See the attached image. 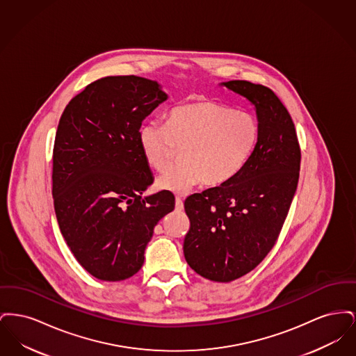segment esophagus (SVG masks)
Masks as SVG:
<instances>
[{
    "mask_svg": "<svg viewBox=\"0 0 356 356\" xmlns=\"http://www.w3.org/2000/svg\"><path fill=\"white\" fill-rule=\"evenodd\" d=\"M183 208H184V205H183L181 196H176V209L177 211H183Z\"/></svg>",
    "mask_w": 356,
    "mask_h": 356,
    "instance_id": "esophagus-1",
    "label": "esophagus"
}]
</instances>
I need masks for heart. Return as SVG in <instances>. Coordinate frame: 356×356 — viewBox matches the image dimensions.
Listing matches in <instances>:
<instances>
[{"instance_id": "heart-1", "label": "heart", "mask_w": 356, "mask_h": 356, "mask_svg": "<svg viewBox=\"0 0 356 356\" xmlns=\"http://www.w3.org/2000/svg\"><path fill=\"white\" fill-rule=\"evenodd\" d=\"M257 138L252 115L208 100L175 108L167 127L151 121L138 129V147L152 170H165L175 147L183 148V164L157 179L159 188L175 193H186L202 181L208 186L229 183L251 159Z\"/></svg>"}]
</instances>
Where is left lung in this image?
Returning a JSON list of instances; mask_svg holds the SVG:
<instances>
[{
    "mask_svg": "<svg viewBox=\"0 0 356 356\" xmlns=\"http://www.w3.org/2000/svg\"><path fill=\"white\" fill-rule=\"evenodd\" d=\"M220 85L254 105L259 138L235 179L186 197L191 228L183 248L193 271L228 283L252 271L275 245L296 192L300 147L293 121L270 88L241 80Z\"/></svg>",
    "mask_w": 356,
    "mask_h": 356,
    "instance_id": "obj_1",
    "label": "left lung"
}]
</instances>
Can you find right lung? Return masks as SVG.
Here are the masks:
<instances>
[{
	"label": "right lung",
	"mask_w": 356,
	"mask_h": 356,
	"mask_svg": "<svg viewBox=\"0 0 356 356\" xmlns=\"http://www.w3.org/2000/svg\"><path fill=\"white\" fill-rule=\"evenodd\" d=\"M168 99L157 81L109 76L73 97L53 148V200L72 254L96 279L119 282L144 264L154 225L175 196H144L153 183L138 147L141 122Z\"/></svg>",
	"instance_id": "add662e5"
}]
</instances>
